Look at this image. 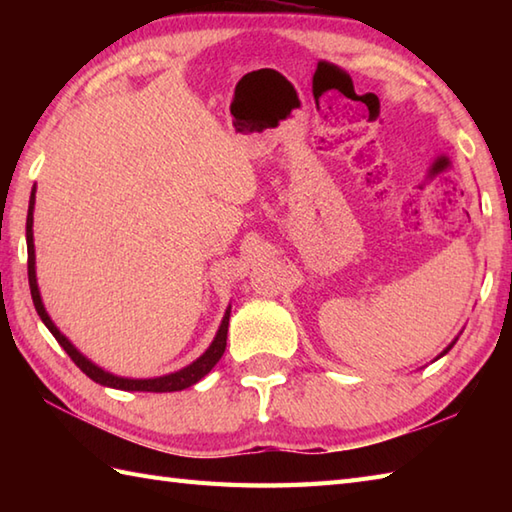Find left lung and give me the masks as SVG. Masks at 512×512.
<instances>
[{"mask_svg":"<svg viewBox=\"0 0 512 512\" xmlns=\"http://www.w3.org/2000/svg\"><path fill=\"white\" fill-rule=\"evenodd\" d=\"M449 350H451V345H449V347H447V350H444V352H442V354H447V352H449Z\"/></svg>","mask_w":512,"mask_h":512,"instance_id":"obj_1","label":"left lung"}]
</instances>
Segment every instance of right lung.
Listing matches in <instances>:
<instances>
[{
  "instance_id": "1",
  "label": "right lung",
  "mask_w": 512,
  "mask_h": 512,
  "mask_svg": "<svg viewBox=\"0 0 512 512\" xmlns=\"http://www.w3.org/2000/svg\"><path fill=\"white\" fill-rule=\"evenodd\" d=\"M32 209H35V189L30 193V204H28V220H26V242H28V284H30V295H32V303H35L37 314L41 317V321L46 323V328L52 332L54 339L59 341V345L68 354L74 365L81 369L85 376H90L94 383L105 385V387H114V389H125V391H180V389H187L191 385L198 383L200 378H204L206 374L211 372L215 367V363L220 361L224 350H226V334H228V317H231V310H226L224 314V321L220 325V330H217L215 341L211 343L209 350H206L198 361H193L189 367L180 369L176 374H169V376H160V378H149V380H132V378H118L103 372L101 367L92 365L88 358L83 354H79L74 350V345L65 339V336L54 328V323L50 321V317L46 314V308H43L41 297H39V288H37V277H35V244H32Z\"/></svg>"
}]
</instances>
